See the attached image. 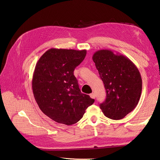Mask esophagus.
Segmentation results:
<instances>
[{
	"label": "esophagus",
	"mask_w": 160,
	"mask_h": 160,
	"mask_svg": "<svg viewBox=\"0 0 160 160\" xmlns=\"http://www.w3.org/2000/svg\"><path fill=\"white\" fill-rule=\"evenodd\" d=\"M90 97L92 99H95V94L94 93H92L90 94Z\"/></svg>",
	"instance_id": "1"
}]
</instances>
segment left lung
<instances>
[{
	"label": "left lung",
	"instance_id": "left-lung-1",
	"mask_svg": "<svg viewBox=\"0 0 160 160\" xmlns=\"http://www.w3.org/2000/svg\"><path fill=\"white\" fill-rule=\"evenodd\" d=\"M92 58L107 93L100 109L109 119H123L135 108L141 96L142 79L138 69L127 57L111 50H99Z\"/></svg>",
	"mask_w": 160,
	"mask_h": 160
}]
</instances>
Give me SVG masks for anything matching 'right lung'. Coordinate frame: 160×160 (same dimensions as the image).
Masks as SVG:
<instances>
[{"instance_id": "right-lung-1", "label": "right lung", "mask_w": 160, "mask_h": 160, "mask_svg": "<svg viewBox=\"0 0 160 160\" xmlns=\"http://www.w3.org/2000/svg\"><path fill=\"white\" fill-rule=\"evenodd\" d=\"M86 50L52 48L37 61L32 79L34 97L40 109L55 122L71 125L83 118L95 100L82 93L73 74Z\"/></svg>"}]
</instances>
